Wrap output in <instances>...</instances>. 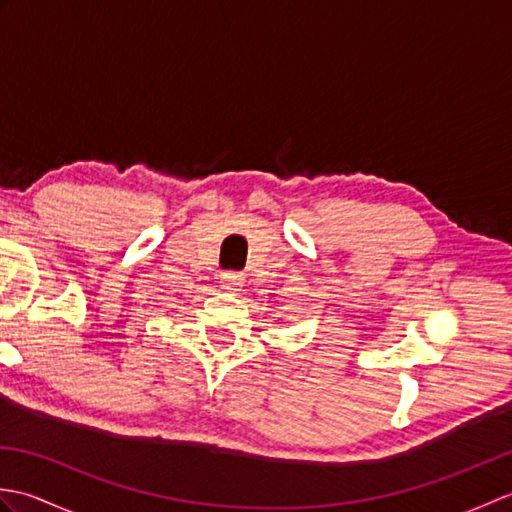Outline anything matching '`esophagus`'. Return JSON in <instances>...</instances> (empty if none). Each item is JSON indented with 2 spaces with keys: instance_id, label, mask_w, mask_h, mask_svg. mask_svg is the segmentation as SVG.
I'll return each mask as SVG.
<instances>
[{
  "instance_id": "1",
  "label": "esophagus",
  "mask_w": 512,
  "mask_h": 512,
  "mask_svg": "<svg viewBox=\"0 0 512 512\" xmlns=\"http://www.w3.org/2000/svg\"><path fill=\"white\" fill-rule=\"evenodd\" d=\"M220 284L226 290H239L244 286V275L235 273V270H226V273L220 275Z\"/></svg>"
}]
</instances>
